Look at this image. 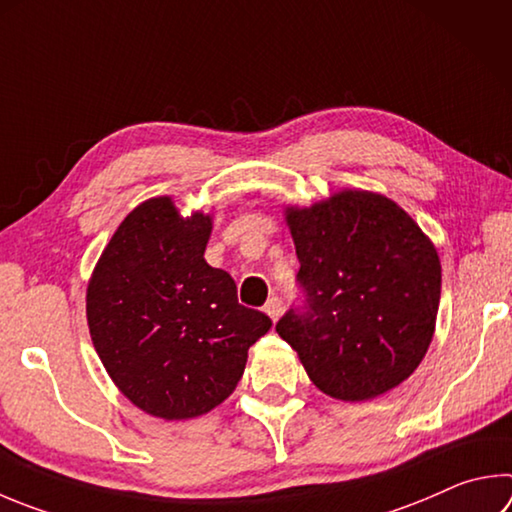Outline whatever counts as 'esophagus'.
<instances>
[{
  "mask_svg": "<svg viewBox=\"0 0 512 512\" xmlns=\"http://www.w3.org/2000/svg\"><path fill=\"white\" fill-rule=\"evenodd\" d=\"M264 311L271 315V320H277L282 315V300L280 297H271V300L266 302V306H264Z\"/></svg>",
  "mask_w": 512,
  "mask_h": 512,
  "instance_id": "1",
  "label": "esophagus"
}]
</instances>
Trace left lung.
Segmentation results:
<instances>
[{"mask_svg":"<svg viewBox=\"0 0 512 512\" xmlns=\"http://www.w3.org/2000/svg\"><path fill=\"white\" fill-rule=\"evenodd\" d=\"M302 304L275 329L324 394L367 401L423 360L441 300L432 241L394 201L345 190L286 210Z\"/></svg>","mask_w":512,"mask_h":512,"instance_id":"8db88e82","label":"left lung"}]
</instances>
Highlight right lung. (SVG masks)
Masks as SVG:
<instances>
[{
    "label": "right lung",
    "instance_id": "right-lung-1",
    "mask_svg": "<svg viewBox=\"0 0 512 512\" xmlns=\"http://www.w3.org/2000/svg\"><path fill=\"white\" fill-rule=\"evenodd\" d=\"M210 217H179L170 197L141 203L102 250L87 288L91 340L107 374L147 414L210 412L244 376L248 349L271 329L237 300V284L203 253Z\"/></svg>",
    "mask_w": 512,
    "mask_h": 512
}]
</instances>
